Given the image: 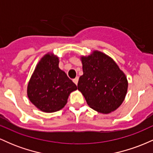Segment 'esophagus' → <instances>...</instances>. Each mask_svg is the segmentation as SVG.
I'll return each mask as SVG.
<instances>
[{
	"label": "esophagus",
	"instance_id": "obj_1",
	"mask_svg": "<svg viewBox=\"0 0 153 153\" xmlns=\"http://www.w3.org/2000/svg\"><path fill=\"white\" fill-rule=\"evenodd\" d=\"M73 82H74V83L75 85H77L78 84V77H76L75 79H73Z\"/></svg>",
	"mask_w": 153,
	"mask_h": 153
}]
</instances>
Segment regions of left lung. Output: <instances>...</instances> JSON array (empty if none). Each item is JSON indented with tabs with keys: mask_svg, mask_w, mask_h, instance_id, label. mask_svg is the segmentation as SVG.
<instances>
[{
	"mask_svg": "<svg viewBox=\"0 0 153 153\" xmlns=\"http://www.w3.org/2000/svg\"><path fill=\"white\" fill-rule=\"evenodd\" d=\"M83 74L80 77L78 89L91 108L108 114L122 105L127 93L125 74L111 57L94 50L81 56Z\"/></svg>",
	"mask_w": 153,
	"mask_h": 153,
	"instance_id": "8db88e82",
	"label": "left lung"
}]
</instances>
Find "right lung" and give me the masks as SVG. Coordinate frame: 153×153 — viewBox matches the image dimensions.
Listing matches in <instances>:
<instances>
[{
    "mask_svg": "<svg viewBox=\"0 0 153 153\" xmlns=\"http://www.w3.org/2000/svg\"><path fill=\"white\" fill-rule=\"evenodd\" d=\"M59 57L48 52L36 65L27 86L29 101L38 109L52 113L62 109L76 85L59 68Z\"/></svg>",
    "mask_w": 153,
    "mask_h": 153,
    "instance_id": "add662e5",
    "label": "right lung"
}]
</instances>
